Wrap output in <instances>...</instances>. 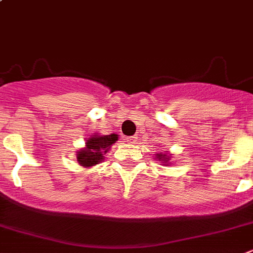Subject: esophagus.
<instances>
[{
  "mask_svg": "<svg viewBox=\"0 0 253 253\" xmlns=\"http://www.w3.org/2000/svg\"><path fill=\"white\" fill-rule=\"evenodd\" d=\"M125 141L128 143H136L137 142V137L136 136H131V137H125Z\"/></svg>",
  "mask_w": 253,
  "mask_h": 253,
  "instance_id": "1",
  "label": "esophagus"
}]
</instances>
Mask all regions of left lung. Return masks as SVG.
Instances as JSON below:
<instances>
[{
  "label": "left lung",
  "mask_w": 253,
  "mask_h": 253,
  "mask_svg": "<svg viewBox=\"0 0 253 253\" xmlns=\"http://www.w3.org/2000/svg\"><path fill=\"white\" fill-rule=\"evenodd\" d=\"M157 159L160 160V161H162V164H167L169 162V156L165 153V155H162V153H160V155H157Z\"/></svg>",
  "instance_id": "1"
}]
</instances>
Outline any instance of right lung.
<instances>
[{
  "instance_id": "1",
  "label": "right lung",
  "mask_w": 253,
  "mask_h": 253,
  "mask_svg": "<svg viewBox=\"0 0 253 253\" xmlns=\"http://www.w3.org/2000/svg\"><path fill=\"white\" fill-rule=\"evenodd\" d=\"M117 141V134L112 133L108 136H93L87 140L86 148L79 151L77 161L81 166L91 167L100 164L103 160V155L110 150L111 146Z\"/></svg>"
}]
</instances>
